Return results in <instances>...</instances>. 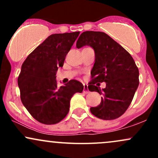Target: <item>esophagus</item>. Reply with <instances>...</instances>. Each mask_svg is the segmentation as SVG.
<instances>
[{
  "label": "esophagus",
  "instance_id": "esophagus-1",
  "mask_svg": "<svg viewBox=\"0 0 158 158\" xmlns=\"http://www.w3.org/2000/svg\"><path fill=\"white\" fill-rule=\"evenodd\" d=\"M83 92H84L85 94H88L90 92L89 90H88V85L87 84H84V89H83Z\"/></svg>",
  "mask_w": 158,
  "mask_h": 158
}]
</instances>
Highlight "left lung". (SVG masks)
I'll return each mask as SVG.
<instances>
[{
  "mask_svg": "<svg viewBox=\"0 0 158 158\" xmlns=\"http://www.w3.org/2000/svg\"><path fill=\"white\" fill-rule=\"evenodd\" d=\"M86 45L95 52L88 89L102 95L100 104L90 108V112L106 120L118 118L128 109L138 88V68L131 56L105 32H82L77 41V48ZM103 81L106 83L105 89H100L95 85Z\"/></svg>",
  "mask_w": 158,
  "mask_h": 158,
  "instance_id": "left-lung-1",
  "label": "left lung"
}]
</instances>
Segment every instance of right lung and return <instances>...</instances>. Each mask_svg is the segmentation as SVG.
Masks as SVG:
<instances>
[{"label":"right lung","mask_w":158,"mask_h":158,"mask_svg":"<svg viewBox=\"0 0 158 158\" xmlns=\"http://www.w3.org/2000/svg\"><path fill=\"white\" fill-rule=\"evenodd\" d=\"M79 32L52 34L30 54L18 78L21 99L33 118L46 125L56 124L67 116L70 99L81 93L84 85L70 80L57 86L56 72L63 67L65 57Z\"/></svg>","instance_id":"obj_1"}]
</instances>
